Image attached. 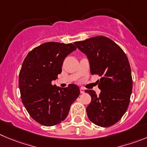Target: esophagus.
<instances>
[{"mask_svg": "<svg viewBox=\"0 0 147 147\" xmlns=\"http://www.w3.org/2000/svg\"><path fill=\"white\" fill-rule=\"evenodd\" d=\"M80 94H84L85 93V89L83 88H80Z\"/></svg>", "mask_w": 147, "mask_h": 147, "instance_id": "34e87169", "label": "esophagus"}]
</instances>
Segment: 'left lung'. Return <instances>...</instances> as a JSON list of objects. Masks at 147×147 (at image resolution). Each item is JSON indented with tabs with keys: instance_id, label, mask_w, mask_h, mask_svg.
<instances>
[{
	"instance_id": "1",
	"label": "left lung",
	"mask_w": 147,
	"mask_h": 147,
	"mask_svg": "<svg viewBox=\"0 0 147 147\" xmlns=\"http://www.w3.org/2000/svg\"><path fill=\"white\" fill-rule=\"evenodd\" d=\"M87 56L91 75L101 77L97 96L86 90L91 97L86 108L89 120L101 127H109L119 121L127 111L133 88L129 61L121 48L105 36H96L75 42Z\"/></svg>"
}]
</instances>
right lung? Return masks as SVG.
<instances>
[{
  "mask_svg": "<svg viewBox=\"0 0 147 147\" xmlns=\"http://www.w3.org/2000/svg\"><path fill=\"white\" fill-rule=\"evenodd\" d=\"M72 43L48 42L28 53L19 76L21 98L30 117L40 124L53 126L65 120L80 95L75 84L60 88L51 84L61 72L67 55L76 50Z\"/></svg>",
  "mask_w": 147,
  "mask_h": 147,
  "instance_id": "1",
  "label": "right lung"
}]
</instances>
